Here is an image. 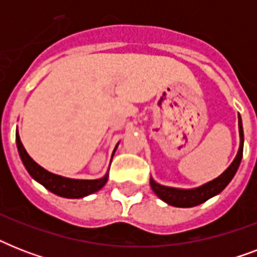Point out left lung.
Wrapping results in <instances>:
<instances>
[{"label": "left lung", "mask_w": 257, "mask_h": 257, "mask_svg": "<svg viewBox=\"0 0 257 257\" xmlns=\"http://www.w3.org/2000/svg\"><path fill=\"white\" fill-rule=\"evenodd\" d=\"M239 132H240V148L239 152L236 155L235 160L227 171L224 172L223 175H220L217 179L212 180L209 183L204 184L201 187L195 188V189H177V188L164 187L157 184L155 180L151 179V187L153 192L160 197L163 201L168 203L169 205L180 208H189L199 205V204L207 201L213 196L223 191L224 188L227 187L229 181L233 179L236 171L239 168L240 161L243 157V145H244V133H243V124H241V118L239 116Z\"/></svg>", "instance_id": "1"}]
</instances>
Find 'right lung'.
<instances>
[{"instance_id": "add662e5", "label": "right lung", "mask_w": 257, "mask_h": 257, "mask_svg": "<svg viewBox=\"0 0 257 257\" xmlns=\"http://www.w3.org/2000/svg\"><path fill=\"white\" fill-rule=\"evenodd\" d=\"M16 141H17L20 157H21L22 163H24L25 168L30 173V176L34 180H37L38 183H41L46 189H49L50 192H53L56 195L68 197V199H80V197H84V196H88L90 193L100 191L101 188L105 185V183L108 181V175H105L102 179L97 180H74L50 173L42 167H40L28 155L21 140H20L18 133H16Z\"/></svg>"}]
</instances>
